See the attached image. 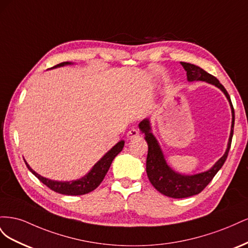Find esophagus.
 <instances>
[{
	"instance_id": "34e87169",
	"label": "esophagus",
	"mask_w": 248,
	"mask_h": 248,
	"mask_svg": "<svg viewBox=\"0 0 248 248\" xmlns=\"http://www.w3.org/2000/svg\"><path fill=\"white\" fill-rule=\"evenodd\" d=\"M139 136H140V132L136 128H131L128 132H127V138H128V140L137 139V138H139Z\"/></svg>"
}]
</instances>
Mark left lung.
<instances>
[{
	"label": "left lung",
	"mask_w": 248,
	"mask_h": 248,
	"mask_svg": "<svg viewBox=\"0 0 248 248\" xmlns=\"http://www.w3.org/2000/svg\"><path fill=\"white\" fill-rule=\"evenodd\" d=\"M181 65L186 71L188 81L202 80L209 82V84L219 88L223 94L226 95L232 108V127L228 148L226 150V153L223 154L221 158L210 170L200 172V174L188 176L179 174V172L175 171L168 166L158 141H157V140L153 136V133L151 132V126H150L149 119L142 120L139 124L140 129L141 130V132L145 133V140L148 142L146 170L150 182H151V184L160 193L172 199H183L196 196V194H199L212 181V179L217 174V171L221 169L224 161L227 160L232 144V133H234L235 123V111L231 101V97L227 92V90L220 84L219 80L197 65L185 62H181Z\"/></svg>",
	"instance_id": "obj_1"
}]
</instances>
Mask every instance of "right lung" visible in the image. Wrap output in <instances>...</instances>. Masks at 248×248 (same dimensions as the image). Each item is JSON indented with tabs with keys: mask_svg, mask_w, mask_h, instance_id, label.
Returning <instances> with one entry per match:
<instances>
[{
	"mask_svg": "<svg viewBox=\"0 0 248 248\" xmlns=\"http://www.w3.org/2000/svg\"><path fill=\"white\" fill-rule=\"evenodd\" d=\"M69 64L71 63L63 62L54 66L52 68H57V67H61V66L69 65ZM123 147H124V140L119 141L118 144H116L114 147H112L109 151L95 164V166L92 168V170H90L86 176H84L78 180H76V181L62 182V181H54V180L44 178L39 174H37L35 170H33L26 160L25 162L30 171H32V174L35 177L38 178L44 185H46L51 190L61 194H66V196H81V194H86L93 191L100 185L102 180L104 179V177H106L108 170H109L112 160H114L115 157L122 151Z\"/></svg>",
	"mask_w": 248,
	"mask_h": 248,
	"instance_id": "right-lung-1",
	"label": "right lung"
}]
</instances>
